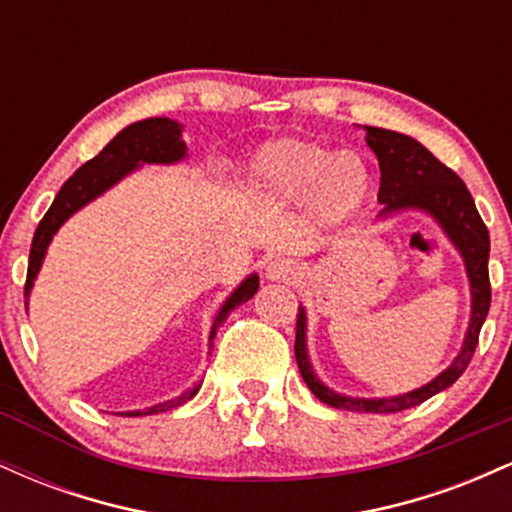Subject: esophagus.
<instances>
[{"mask_svg":"<svg viewBox=\"0 0 512 512\" xmlns=\"http://www.w3.org/2000/svg\"><path fill=\"white\" fill-rule=\"evenodd\" d=\"M298 274H301L298 262L286 260V257H274V260L264 264V276H267L269 281H293L298 279Z\"/></svg>","mask_w":512,"mask_h":512,"instance_id":"34e87169","label":"esophagus"}]
</instances>
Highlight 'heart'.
<instances>
[{
	"label": "heart",
	"instance_id": "1",
	"mask_svg": "<svg viewBox=\"0 0 512 512\" xmlns=\"http://www.w3.org/2000/svg\"><path fill=\"white\" fill-rule=\"evenodd\" d=\"M252 178L276 202H308L317 221H342L370 195V170L361 156L334 154L308 139H276L252 158Z\"/></svg>",
	"mask_w": 512,
	"mask_h": 512
}]
</instances>
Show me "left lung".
<instances>
[{
    "instance_id": "8db88e82",
    "label": "left lung",
    "mask_w": 512,
    "mask_h": 512,
    "mask_svg": "<svg viewBox=\"0 0 512 512\" xmlns=\"http://www.w3.org/2000/svg\"><path fill=\"white\" fill-rule=\"evenodd\" d=\"M366 142L375 151L380 161V190L378 202L385 204L383 214L399 211L407 207L424 209L438 219L443 231L448 233L452 243L457 245L467 264L469 286H472V322H469L467 339H464L462 351L457 354L450 368H445L436 380L419 387V390L407 392V395L390 399H354L342 397L325 387L315 378L313 368L308 363V351H305V313L298 308L296 320V361L301 370L305 385L320 402L330 404L334 409L346 411H370V414H395V411H407L416 404L426 402L440 390L450 387L467 370L474 351L479 344V332L489 315L491 305V281H489V231L481 221L474 199L469 195L460 175L440 163L426 146L407 134L392 132V129L368 127Z\"/></svg>"
}]
</instances>
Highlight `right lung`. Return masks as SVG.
<instances>
[{"mask_svg": "<svg viewBox=\"0 0 512 512\" xmlns=\"http://www.w3.org/2000/svg\"><path fill=\"white\" fill-rule=\"evenodd\" d=\"M185 156V142L180 139V125L178 122L168 120V117H151V120L134 122L122 129L120 134L110 142L98 156H93L91 161H86L76 173L62 185V190L57 192L55 202L48 209V214L43 216L35 228L33 245H31V257H28V274H26V286H23V298H26L28 308V293H31L33 279L38 274L40 264H43L45 250H48L52 236L57 233V228L62 226L76 209L84 207L86 202H91L93 197H98L101 192L108 190L110 185H115L122 175H127L129 170L139 163H175ZM257 276L252 274L250 279H245L236 291L231 293L226 303H223L219 317L214 322V330H211V339L216 337V330L228 313L240 303L250 301L255 296ZM199 385L192 387L185 395L170 399V402L156 404L144 411H127V416H142V414H158V411H168L173 407H180L187 399L197 395Z\"/></svg>", "mask_w": 512, "mask_h": 512, "instance_id": "obj_1", "label": "right lung"}]
</instances>
